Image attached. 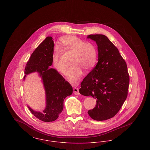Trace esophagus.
I'll list each match as a JSON object with an SVG mask.
<instances>
[{
	"instance_id": "esophagus-1",
	"label": "esophagus",
	"mask_w": 150,
	"mask_h": 150,
	"mask_svg": "<svg viewBox=\"0 0 150 150\" xmlns=\"http://www.w3.org/2000/svg\"><path fill=\"white\" fill-rule=\"evenodd\" d=\"M73 91H74V93L76 95H79L80 94V93L79 92V88L78 87H76L75 86L74 88H73Z\"/></svg>"
}]
</instances>
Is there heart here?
Instances as JSON below:
<instances>
[{
  "instance_id": "1",
  "label": "heart",
  "mask_w": 150,
  "mask_h": 150,
  "mask_svg": "<svg viewBox=\"0 0 150 150\" xmlns=\"http://www.w3.org/2000/svg\"><path fill=\"white\" fill-rule=\"evenodd\" d=\"M61 43L65 50L73 52L71 59L72 65L67 72V78L72 83H76L81 77L83 70H91L97 62V51L92 43L85 42L75 36L63 38ZM62 53L59 48H54L52 56L53 64L55 68L62 74H64L67 64L62 59Z\"/></svg>"
}]
</instances>
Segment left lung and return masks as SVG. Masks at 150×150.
Wrapping results in <instances>:
<instances>
[{"label": "left lung", "mask_w": 150, "mask_h": 150, "mask_svg": "<svg viewBox=\"0 0 150 150\" xmlns=\"http://www.w3.org/2000/svg\"><path fill=\"white\" fill-rule=\"evenodd\" d=\"M98 45V60L81 83L79 92L96 98L88 113L95 120L112 118L120 110L128 92L129 75L126 62L118 49L104 35H89Z\"/></svg>", "instance_id": "1"}]
</instances>
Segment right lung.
I'll list each match as a JSON object with an SVG mask.
<instances>
[{"instance_id":"obj_1","label":"right lung","mask_w":150,"mask_h":150,"mask_svg":"<svg viewBox=\"0 0 150 150\" xmlns=\"http://www.w3.org/2000/svg\"><path fill=\"white\" fill-rule=\"evenodd\" d=\"M54 42L51 36L47 37L36 48L30 57L25 69L26 75L37 71L43 79L47 97V106L43 113L30 111L38 119L50 122L56 120L64 108V100L71 95L72 88L62 76L53 69H48L52 64Z\"/></svg>"}]
</instances>
